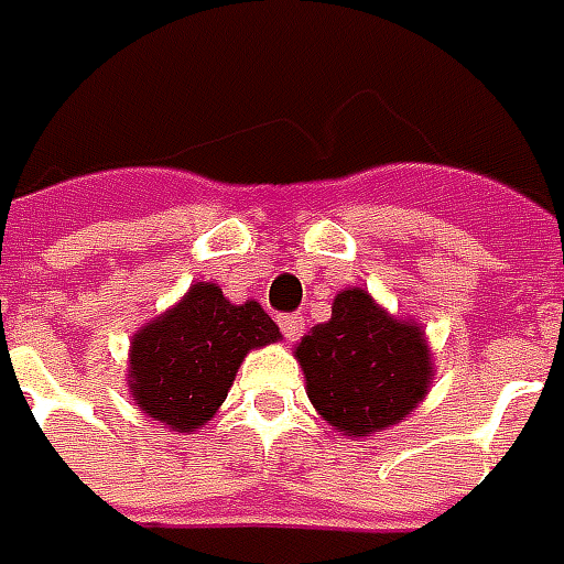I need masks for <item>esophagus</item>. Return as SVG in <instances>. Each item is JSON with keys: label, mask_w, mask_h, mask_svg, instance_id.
I'll return each mask as SVG.
<instances>
[{"label": "esophagus", "mask_w": 564, "mask_h": 564, "mask_svg": "<svg viewBox=\"0 0 564 564\" xmlns=\"http://www.w3.org/2000/svg\"><path fill=\"white\" fill-rule=\"evenodd\" d=\"M279 327L285 339H297L303 334V315H279Z\"/></svg>", "instance_id": "esophagus-1"}]
</instances>
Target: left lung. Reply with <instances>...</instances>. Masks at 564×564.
Wrapping results in <instances>:
<instances>
[{"label": "left lung", "mask_w": 564, "mask_h": 564, "mask_svg": "<svg viewBox=\"0 0 564 564\" xmlns=\"http://www.w3.org/2000/svg\"><path fill=\"white\" fill-rule=\"evenodd\" d=\"M315 413L346 437H373L425 401L434 379L429 337L367 289H343L330 318L294 346Z\"/></svg>", "instance_id": "1"}]
</instances>
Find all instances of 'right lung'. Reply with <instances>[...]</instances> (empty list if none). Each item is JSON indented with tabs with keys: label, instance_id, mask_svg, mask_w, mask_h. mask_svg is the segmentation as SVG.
Returning <instances> with one entry per match:
<instances>
[{
	"label": "right lung",
	"instance_id": "right-lung-1",
	"mask_svg": "<svg viewBox=\"0 0 564 564\" xmlns=\"http://www.w3.org/2000/svg\"><path fill=\"white\" fill-rule=\"evenodd\" d=\"M279 339L261 303H230L215 282H194L133 334L127 389L148 419L191 434L218 413L246 355Z\"/></svg>",
	"mask_w": 564,
	"mask_h": 564
}]
</instances>
